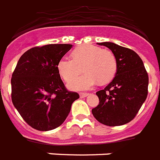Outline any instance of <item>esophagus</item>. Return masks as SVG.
Returning <instances> with one entry per match:
<instances>
[{"mask_svg": "<svg viewBox=\"0 0 160 160\" xmlns=\"http://www.w3.org/2000/svg\"><path fill=\"white\" fill-rule=\"evenodd\" d=\"M88 95H89V93L88 92H81L80 93V98H86V97H88Z\"/></svg>", "mask_w": 160, "mask_h": 160, "instance_id": "obj_1", "label": "esophagus"}]
</instances>
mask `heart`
Returning a JSON list of instances; mask_svg holds the SVG:
<instances>
[{
    "label": "heart",
    "mask_w": 160,
    "mask_h": 160,
    "mask_svg": "<svg viewBox=\"0 0 160 160\" xmlns=\"http://www.w3.org/2000/svg\"><path fill=\"white\" fill-rule=\"evenodd\" d=\"M72 58L62 57L58 61V70L65 82H71L82 72V76L69 84L73 90H87L95 85L107 83L114 78L117 72V60L111 50L102 49L93 44H82L72 52Z\"/></svg>",
    "instance_id": "b5f03b06"
}]
</instances>
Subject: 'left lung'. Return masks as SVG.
<instances>
[{
	"label": "left lung",
	"mask_w": 160,
	"mask_h": 160,
	"mask_svg": "<svg viewBox=\"0 0 160 160\" xmlns=\"http://www.w3.org/2000/svg\"><path fill=\"white\" fill-rule=\"evenodd\" d=\"M110 48L117 60L114 79L97 92L98 107L92 110L100 123L122 126L135 118L148 95L149 77L142 59L135 51L111 42L98 43Z\"/></svg>",
	"instance_id": "left-lung-1"
}]
</instances>
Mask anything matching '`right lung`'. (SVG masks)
Segmentation results:
<instances>
[{
  "label": "right lung",
  "mask_w": 160,
  "mask_h": 160,
  "mask_svg": "<svg viewBox=\"0 0 160 160\" xmlns=\"http://www.w3.org/2000/svg\"><path fill=\"white\" fill-rule=\"evenodd\" d=\"M72 44H46L27 50L11 78V100L32 128L51 131L62 125L79 94L65 88L58 63Z\"/></svg>",
  "instance_id": "obj_1"
}]
</instances>
